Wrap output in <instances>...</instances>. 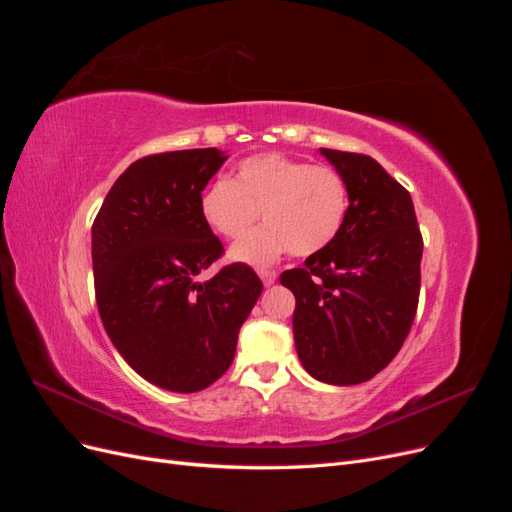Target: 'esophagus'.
<instances>
[{
    "label": "esophagus",
    "instance_id": "obj_1",
    "mask_svg": "<svg viewBox=\"0 0 512 512\" xmlns=\"http://www.w3.org/2000/svg\"><path fill=\"white\" fill-rule=\"evenodd\" d=\"M258 273H260V280H262V284H265V286L275 284V280H277V273H275V271H271V269H260Z\"/></svg>",
    "mask_w": 512,
    "mask_h": 512
}]
</instances>
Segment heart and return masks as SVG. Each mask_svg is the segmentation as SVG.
Wrapping results in <instances>:
<instances>
[{"label": "heart", "instance_id": "1", "mask_svg": "<svg viewBox=\"0 0 512 512\" xmlns=\"http://www.w3.org/2000/svg\"><path fill=\"white\" fill-rule=\"evenodd\" d=\"M207 224L228 241H241L263 213L268 226L232 250L247 265H269L282 252L309 256L327 247L348 213L344 177L324 164L280 153L247 158L237 177L213 181L200 200Z\"/></svg>", "mask_w": 512, "mask_h": 512}]
</instances>
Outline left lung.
I'll list each match as a JSON object with an SVG mask.
<instances>
[{
  "label": "left lung",
  "instance_id": "1",
  "mask_svg": "<svg viewBox=\"0 0 512 512\" xmlns=\"http://www.w3.org/2000/svg\"><path fill=\"white\" fill-rule=\"evenodd\" d=\"M322 153L346 181V220L280 282L297 299L292 331L307 374L350 386L374 378L406 342L421 294L423 235L410 192L374 158Z\"/></svg>",
  "mask_w": 512,
  "mask_h": 512
}]
</instances>
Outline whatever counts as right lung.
I'll use <instances>...</instances> for the list:
<instances>
[{"label": "right lung", "instance_id": "add662e5", "mask_svg": "<svg viewBox=\"0 0 512 512\" xmlns=\"http://www.w3.org/2000/svg\"><path fill=\"white\" fill-rule=\"evenodd\" d=\"M224 162L215 147L136 160L91 226L104 329L136 374L166 391L196 393L224 376L262 292L243 262L196 282L224 256L200 211L203 190Z\"/></svg>", "mask_w": 512, "mask_h": 512}]
</instances>
